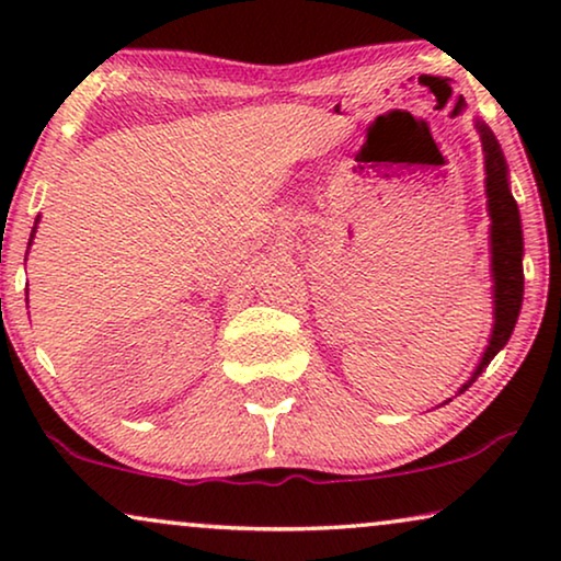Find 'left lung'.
I'll list each match as a JSON object with an SVG mask.
<instances>
[{"label":"left lung","instance_id":"obj_1","mask_svg":"<svg viewBox=\"0 0 561 561\" xmlns=\"http://www.w3.org/2000/svg\"><path fill=\"white\" fill-rule=\"evenodd\" d=\"M480 127L482 152H485V186H488V206H490V240H493V275H495V327L485 357L472 380L462 390H467L478 380V375L485 370L497 352L511 340L513 327H516L520 301H524V234H520L518 204L508 188V165H505L503 150L493 133L485 125Z\"/></svg>","mask_w":561,"mask_h":561}]
</instances>
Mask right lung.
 Returning <instances> with one entry per match:
<instances>
[{"mask_svg": "<svg viewBox=\"0 0 561 561\" xmlns=\"http://www.w3.org/2000/svg\"><path fill=\"white\" fill-rule=\"evenodd\" d=\"M35 225H37V219H35ZM33 234H35V227H33ZM33 234H30V242H33ZM30 242H27V248H30Z\"/></svg>", "mask_w": 561, "mask_h": 561, "instance_id": "obj_1", "label": "right lung"}]
</instances>
